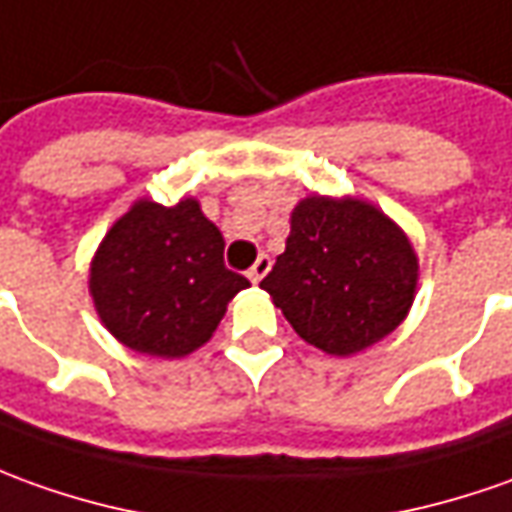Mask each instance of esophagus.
I'll return each instance as SVG.
<instances>
[{"label":"esophagus","mask_w":512,"mask_h":512,"mask_svg":"<svg viewBox=\"0 0 512 512\" xmlns=\"http://www.w3.org/2000/svg\"><path fill=\"white\" fill-rule=\"evenodd\" d=\"M269 269H271V257L260 255L255 260V266L249 269V280H252V283H260V280H263V277L269 274Z\"/></svg>","instance_id":"1"}]
</instances>
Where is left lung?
Returning a JSON list of instances; mask_svg holds the SVG:
<instances>
[{
	"instance_id": "8db88e82",
	"label": "left lung",
	"mask_w": 512,
	"mask_h": 512,
	"mask_svg": "<svg viewBox=\"0 0 512 512\" xmlns=\"http://www.w3.org/2000/svg\"><path fill=\"white\" fill-rule=\"evenodd\" d=\"M417 252L387 212L353 196H305L285 252L260 288L328 356H356L401 325L417 294Z\"/></svg>"
}]
</instances>
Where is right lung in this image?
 Instances as JSON below:
<instances>
[{"instance_id": "1", "label": "right lung", "mask_w": 512, "mask_h": 512, "mask_svg": "<svg viewBox=\"0 0 512 512\" xmlns=\"http://www.w3.org/2000/svg\"><path fill=\"white\" fill-rule=\"evenodd\" d=\"M249 280L224 266V235L196 198L134 201L97 246L89 294L111 336L134 353L184 358L212 339Z\"/></svg>"}]
</instances>
